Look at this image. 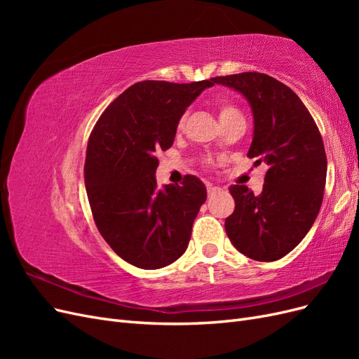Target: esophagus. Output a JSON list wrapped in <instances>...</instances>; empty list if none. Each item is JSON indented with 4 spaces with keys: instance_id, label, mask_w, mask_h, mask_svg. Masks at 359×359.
<instances>
[{
    "instance_id": "esophagus-1",
    "label": "esophagus",
    "mask_w": 359,
    "mask_h": 359,
    "mask_svg": "<svg viewBox=\"0 0 359 359\" xmlns=\"http://www.w3.org/2000/svg\"><path fill=\"white\" fill-rule=\"evenodd\" d=\"M222 189L220 187H215V186H212V184H208V194L211 196V194H214V193H217V191H220Z\"/></svg>"
}]
</instances>
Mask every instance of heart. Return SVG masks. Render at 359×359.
<instances>
[{"label":"heart","instance_id":"heart-1","mask_svg":"<svg viewBox=\"0 0 359 359\" xmlns=\"http://www.w3.org/2000/svg\"><path fill=\"white\" fill-rule=\"evenodd\" d=\"M219 112H220V121H224V119L231 118L233 115H240V111H238L232 103L226 102V100H220L219 102ZM184 123H186V115L181 116L180 123H178V128H182Z\"/></svg>","mask_w":359,"mask_h":359}]
</instances>
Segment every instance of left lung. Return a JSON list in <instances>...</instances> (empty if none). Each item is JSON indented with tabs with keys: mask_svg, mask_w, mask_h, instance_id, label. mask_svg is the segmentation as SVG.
<instances>
[{
	"mask_svg": "<svg viewBox=\"0 0 359 359\" xmlns=\"http://www.w3.org/2000/svg\"><path fill=\"white\" fill-rule=\"evenodd\" d=\"M241 93L255 119L247 157L265 163L264 190H229L235 210L224 222L233 247L259 262H274L292 252L319 214L327 182V154L313 116L287 85L257 72L217 76Z\"/></svg>",
	"mask_w": 359,
	"mask_h": 359,
	"instance_id": "8db88e82",
	"label": "left lung"
}]
</instances>
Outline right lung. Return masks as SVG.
Listing matches in <instances>:
<instances>
[{
  "label": "right lung",
  "instance_id": "1",
  "mask_svg": "<svg viewBox=\"0 0 359 359\" xmlns=\"http://www.w3.org/2000/svg\"><path fill=\"white\" fill-rule=\"evenodd\" d=\"M210 81H144L106 107L88 139L85 187L97 229L114 252L142 269L175 262L187 250L206 201L203 182L157 189L156 153L172 147L180 118Z\"/></svg>",
  "mask_w": 359,
  "mask_h": 359
}]
</instances>
